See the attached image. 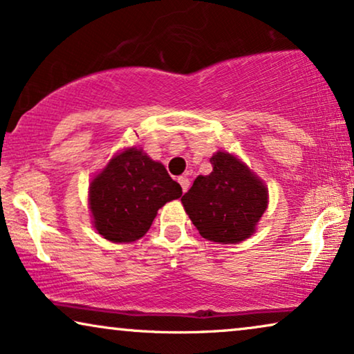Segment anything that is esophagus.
<instances>
[{
	"instance_id": "34e87169",
	"label": "esophagus",
	"mask_w": 354,
	"mask_h": 354,
	"mask_svg": "<svg viewBox=\"0 0 354 354\" xmlns=\"http://www.w3.org/2000/svg\"><path fill=\"white\" fill-rule=\"evenodd\" d=\"M178 183H180L183 192H187L188 187H190V180H188V177H183V176L178 177Z\"/></svg>"
}]
</instances>
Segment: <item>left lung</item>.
I'll list each match as a JSON object with an SVG mask.
<instances>
[{
	"label": "left lung",
	"mask_w": 354,
	"mask_h": 354,
	"mask_svg": "<svg viewBox=\"0 0 354 354\" xmlns=\"http://www.w3.org/2000/svg\"><path fill=\"white\" fill-rule=\"evenodd\" d=\"M212 172L198 176L182 196L193 225L206 240L239 243L253 235L268 207V190L234 154L216 153Z\"/></svg>",
	"instance_id": "obj_1"
}]
</instances>
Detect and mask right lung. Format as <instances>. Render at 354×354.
Wrapping results in <instances>:
<instances>
[{"label": "right lung", "mask_w": 354, "mask_h": 354, "mask_svg": "<svg viewBox=\"0 0 354 354\" xmlns=\"http://www.w3.org/2000/svg\"><path fill=\"white\" fill-rule=\"evenodd\" d=\"M180 196L182 187L161 162L130 148L93 178L90 209L100 235L114 243H130L147 234L159 207Z\"/></svg>", "instance_id": "add662e5"}]
</instances>
